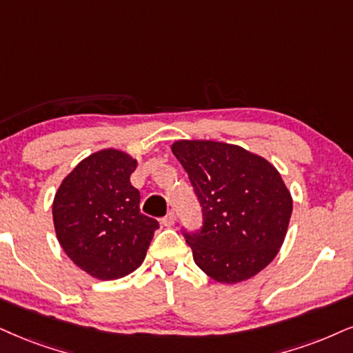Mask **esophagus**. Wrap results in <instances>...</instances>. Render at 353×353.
<instances>
[{
    "mask_svg": "<svg viewBox=\"0 0 353 353\" xmlns=\"http://www.w3.org/2000/svg\"><path fill=\"white\" fill-rule=\"evenodd\" d=\"M175 221H176V214H175V212H168V214L165 216L163 219H162V224L167 225V228H170V225L175 224Z\"/></svg>",
    "mask_w": 353,
    "mask_h": 353,
    "instance_id": "obj_1",
    "label": "esophagus"
}]
</instances>
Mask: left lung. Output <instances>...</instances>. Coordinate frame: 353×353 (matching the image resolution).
Wrapping results in <instances>:
<instances>
[{
  "label": "left lung",
  "instance_id": "left-lung-1",
  "mask_svg": "<svg viewBox=\"0 0 353 353\" xmlns=\"http://www.w3.org/2000/svg\"><path fill=\"white\" fill-rule=\"evenodd\" d=\"M172 152L201 203V232H185L194 263L217 283H241L280 252L293 198L278 170L241 145L176 141Z\"/></svg>",
  "mask_w": 353,
  "mask_h": 353
}]
</instances>
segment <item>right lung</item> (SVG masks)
Here are the masks:
<instances>
[{
  "label": "right lung",
  "mask_w": 353,
  "mask_h": 353,
  "mask_svg": "<svg viewBox=\"0 0 353 353\" xmlns=\"http://www.w3.org/2000/svg\"><path fill=\"white\" fill-rule=\"evenodd\" d=\"M137 160L128 152L103 149L81 160L63 178L52 203L60 247L98 280H117L141 267L159 223L139 210L130 185Z\"/></svg>",
  "instance_id": "add662e5"
}]
</instances>
